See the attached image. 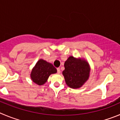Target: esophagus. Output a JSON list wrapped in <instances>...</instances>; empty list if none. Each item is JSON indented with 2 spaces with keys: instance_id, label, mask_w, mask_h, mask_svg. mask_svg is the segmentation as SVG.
I'll return each mask as SVG.
<instances>
[{
  "instance_id": "esophagus-1",
  "label": "esophagus",
  "mask_w": 120,
  "mask_h": 120,
  "mask_svg": "<svg viewBox=\"0 0 120 120\" xmlns=\"http://www.w3.org/2000/svg\"><path fill=\"white\" fill-rule=\"evenodd\" d=\"M57 73H60V68H57Z\"/></svg>"
}]
</instances>
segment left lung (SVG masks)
<instances>
[{"instance_id":"obj_1","label":"left lung","mask_w":120,"mask_h":120,"mask_svg":"<svg viewBox=\"0 0 120 120\" xmlns=\"http://www.w3.org/2000/svg\"><path fill=\"white\" fill-rule=\"evenodd\" d=\"M64 66L65 69L63 71V75L66 83L70 88H80L89 78L90 68L89 64L85 60L70 56Z\"/></svg>"}]
</instances>
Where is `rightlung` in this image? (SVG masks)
Here are the masks:
<instances>
[{
    "label": "right lung",
    "mask_w": 120,
    "mask_h": 120,
    "mask_svg": "<svg viewBox=\"0 0 120 120\" xmlns=\"http://www.w3.org/2000/svg\"><path fill=\"white\" fill-rule=\"evenodd\" d=\"M57 73V69L52 64L40 59L32 69L31 78L32 81L38 85H42L46 82L51 74Z\"/></svg>",
    "instance_id": "add662e5"
}]
</instances>
